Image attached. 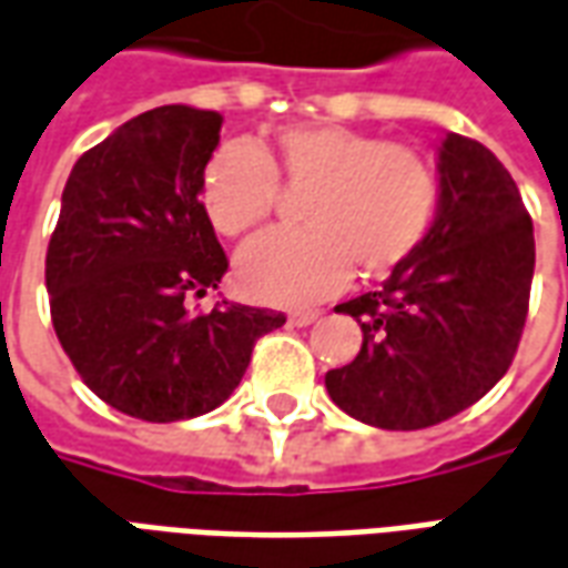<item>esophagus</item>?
Masks as SVG:
<instances>
[{"label":"esophagus","instance_id":"obj_1","mask_svg":"<svg viewBox=\"0 0 568 568\" xmlns=\"http://www.w3.org/2000/svg\"><path fill=\"white\" fill-rule=\"evenodd\" d=\"M317 317H321L317 308H296V312H291V324L293 327H308V324H315Z\"/></svg>","mask_w":568,"mask_h":568}]
</instances>
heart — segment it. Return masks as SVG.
Wrapping results in <instances>:
<instances>
[{"mask_svg":"<svg viewBox=\"0 0 568 568\" xmlns=\"http://www.w3.org/2000/svg\"><path fill=\"white\" fill-rule=\"evenodd\" d=\"M277 180L308 186L300 229H272L241 247V291L272 305L327 300L352 277L406 263L437 213L440 183L419 149L336 122L284 124L272 146L232 140L201 171V204L220 235L239 239L277 204Z\"/></svg>","mask_w":568,"mask_h":568,"instance_id":"heart-1","label":"heart"}]
</instances>
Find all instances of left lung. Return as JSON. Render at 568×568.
I'll return each instance as SVG.
<instances>
[{
	"mask_svg": "<svg viewBox=\"0 0 568 568\" xmlns=\"http://www.w3.org/2000/svg\"><path fill=\"white\" fill-rule=\"evenodd\" d=\"M440 201L416 253L379 291L336 305L361 324L333 404L385 432H416L477 404L520 345L535 272L532 220L496 155L462 134L437 149Z\"/></svg>",
	"mask_w": 568,
	"mask_h": 568,
	"instance_id": "8db88e82",
	"label": "left lung"
}]
</instances>
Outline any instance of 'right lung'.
Segmentation results:
<instances>
[{
  "instance_id": "obj_1",
  "label": "right lung",
  "mask_w": 568,
  "mask_h": 568,
  "mask_svg": "<svg viewBox=\"0 0 568 568\" xmlns=\"http://www.w3.org/2000/svg\"><path fill=\"white\" fill-rule=\"evenodd\" d=\"M220 128L213 110L143 112L84 152L60 199L45 256L51 324L84 385L134 419L216 409L256 339L287 321L226 300L189 305L229 268L199 201Z\"/></svg>"
}]
</instances>
